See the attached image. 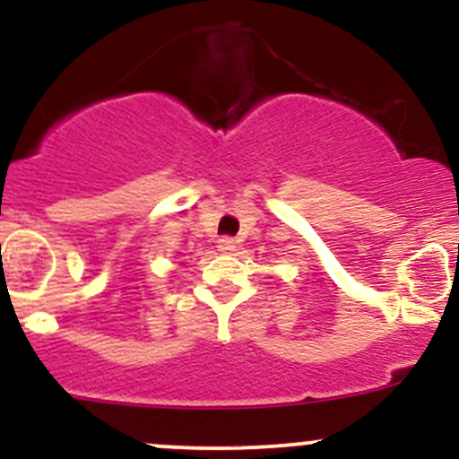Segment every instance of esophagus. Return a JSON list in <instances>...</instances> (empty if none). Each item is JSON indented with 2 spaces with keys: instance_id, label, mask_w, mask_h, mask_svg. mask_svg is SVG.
<instances>
[{
  "instance_id": "34e87169",
  "label": "esophagus",
  "mask_w": 459,
  "mask_h": 459,
  "mask_svg": "<svg viewBox=\"0 0 459 459\" xmlns=\"http://www.w3.org/2000/svg\"><path fill=\"white\" fill-rule=\"evenodd\" d=\"M217 251H221V253L235 251V239H233V238H221V239H217Z\"/></svg>"
}]
</instances>
